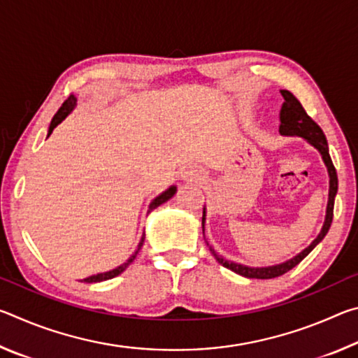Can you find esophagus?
I'll return each mask as SVG.
<instances>
[{
	"label": "esophagus",
	"instance_id": "1",
	"mask_svg": "<svg viewBox=\"0 0 358 358\" xmlns=\"http://www.w3.org/2000/svg\"><path fill=\"white\" fill-rule=\"evenodd\" d=\"M180 177H181V180H185V181H199V180L203 178V172H202L201 167L189 164V166H185L183 169H181Z\"/></svg>",
	"mask_w": 358,
	"mask_h": 358
}]
</instances>
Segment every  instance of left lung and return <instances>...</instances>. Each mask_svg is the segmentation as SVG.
<instances>
[{
  "instance_id": "8db88e82",
  "label": "left lung",
  "mask_w": 358,
  "mask_h": 358,
  "mask_svg": "<svg viewBox=\"0 0 358 358\" xmlns=\"http://www.w3.org/2000/svg\"><path fill=\"white\" fill-rule=\"evenodd\" d=\"M281 94L284 98V104L281 107V113H280V134L284 137H301L311 145V147L316 148L319 151V155L322 156V161L327 167V172H329V202H327V210H325V221L322 224V229L316 238L311 241L310 246H306L305 250L300 251L296 256L290 257L287 260H284L281 264H275V265H268V266H250V265H243L238 262H234V260H229L221 254H217L215 251V248L211 246L207 240V246L210 252L213 254L215 259L220 262L222 266L232 270L234 273H237L240 276L250 278V280H271V278L281 276L284 273H287L289 270H292L295 265H299L303 259H305L308 254H310L314 248H316L320 241L324 240V237L329 232V229L331 226V220H333V207H335V197L338 192V175L335 171V166H333L331 157L329 153V143H327L325 134L322 129L314 123V121L308 117V113L305 112V108L301 107L300 101L295 98V96L287 92V90H281ZM205 220H207V208L203 207V216H202V230H203V238H205Z\"/></svg>"
}]
</instances>
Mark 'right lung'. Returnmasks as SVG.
<instances>
[{
	"label": "right lung",
	"mask_w": 358,
	"mask_h": 358,
	"mask_svg": "<svg viewBox=\"0 0 358 358\" xmlns=\"http://www.w3.org/2000/svg\"><path fill=\"white\" fill-rule=\"evenodd\" d=\"M77 106V98L76 96H69L68 99L64 101V104L59 107V110L55 113V117H53V120H52V123H50V126H48V132H47V137H50V134L53 132V129L57 128V126L62 123V121L68 117V115L74 110V107ZM175 192H177V186H171V187H167V189L164 191V192H161L159 196H156L153 201L150 202V205H148V213L150 211H153L155 208H157L159 207V205H162L164 202H167L169 199H172L173 196H175ZM143 240H145V234H143V237H142V240H141V243H138V246H137V250H136V252L132 254V256L126 260L124 264H121L120 266H117V268H113V270H108V271H104V273H98V275H93V276H88V278H85V282H101V281H107V280H112V278H115V276H118V275H121L123 273V271L128 268V266L134 262V259L137 257V254H138V251H141V248H142V245H143Z\"/></svg>",
	"instance_id": "add662e5"
}]
</instances>
